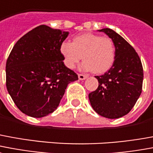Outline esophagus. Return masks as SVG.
Segmentation results:
<instances>
[{"label": "esophagus", "instance_id": "34e87169", "mask_svg": "<svg viewBox=\"0 0 153 153\" xmlns=\"http://www.w3.org/2000/svg\"><path fill=\"white\" fill-rule=\"evenodd\" d=\"M88 78V75L87 74H79V79L80 80H83Z\"/></svg>", "mask_w": 153, "mask_h": 153}]
</instances>
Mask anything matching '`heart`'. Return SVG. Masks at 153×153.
Returning <instances> with one entry per match:
<instances>
[{
	"instance_id": "obj_1",
	"label": "heart",
	"mask_w": 153,
	"mask_h": 153,
	"mask_svg": "<svg viewBox=\"0 0 153 153\" xmlns=\"http://www.w3.org/2000/svg\"><path fill=\"white\" fill-rule=\"evenodd\" d=\"M64 63L69 69H74L81 59L83 71L103 74L108 71L115 60V47L113 40L99 35L85 33L75 36L73 43L64 41L61 45Z\"/></svg>"
}]
</instances>
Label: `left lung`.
Instances as JSON below:
<instances>
[{
    "mask_svg": "<svg viewBox=\"0 0 153 153\" xmlns=\"http://www.w3.org/2000/svg\"><path fill=\"white\" fill-rule=\"evenodd\" d=\"M100 31L114 42L115 60L107 72L96 76L99 85L88 97L97 114L114 119L128 114L139 99L143 87V65L134 48L117 32L109 28Z\"/></svg>",
    "mask_w": 153,
    "mask_h": 153,
    "instance_id": "1",
    "label": "left lung"
}]
</instances>
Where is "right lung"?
<instances>
[{
  "label": "right lung",
  "mask_w": 153,
  "mask_h": 153,
  "mask_svg": "<svg viewBox=\"0 0 153 153\" xmlns=\"http://www.w3.org/2000/svg\"><path fill=\"white\" fill-rule=\"evenodd\" d=\"M68 34L40 25L20 38L10 52L5 66L6 88L23 114L33 117L52 114L68 84L79 79L65 65L60 51Z\"/></svg>",
  "instance_id": "1"
}]
</instances>
